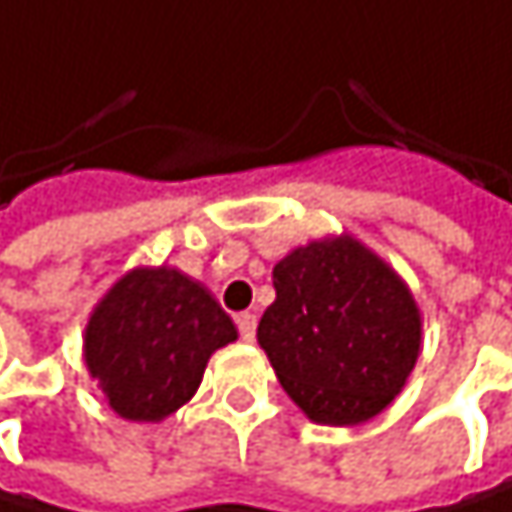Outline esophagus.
Masks as SVG:
<instances>
[{
	"mask_svg": "<svg viewBox=\"0 0 512 512\" xmlns=\"http://www.w3.org/2000/svg\"><path fill=\"white\" fill-rule=\"evenodd\" d=\"M235 325H238L241 340H247V343H253V340H256V316H253V313H238Z\"/></svg>",
	"mask_w": 512,
	"mask_h": 512,
	"instance_id": "1",
	"label": "esophagus"
}]
</instances>
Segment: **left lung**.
<instances>
[{
  "label": "left lung",
  "instance_id": "obj_1",
  "mask_svg": "<svg viewBox=\"0 0 512 512\" xmlns=\"http://www.w3.org/2000/svg\"><path fill=\"white\" fill-rule=\"evenodd\" d=\"M274 289L256 337L286 393L316 423L379 414L420 352V313L405 283L358 241L337 238L289 253Z\"/></svg>",
  "mask_w": 512,
  "mask_h": 512
}]
</instances>
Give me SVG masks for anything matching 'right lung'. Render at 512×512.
Wrapping results in <instances>:
<instances>
[{
  "instance_id": "right-lung-1",
  "label": "right lung",
  "mask_w": 512,
  "mask_h": 512,
  "mask_svg": "<svg viewBox=\"0 0 512 512\" xmlns=\"http://www.w3.org/2000/svg\"><path fill=\"white\" fill-rule=\"evenodd\" d=\"M238 337L205 286L175 268H139L98 304L86 364L128 420H163L202 382L214 349Z\"/></svg>"
}]
</instances>
